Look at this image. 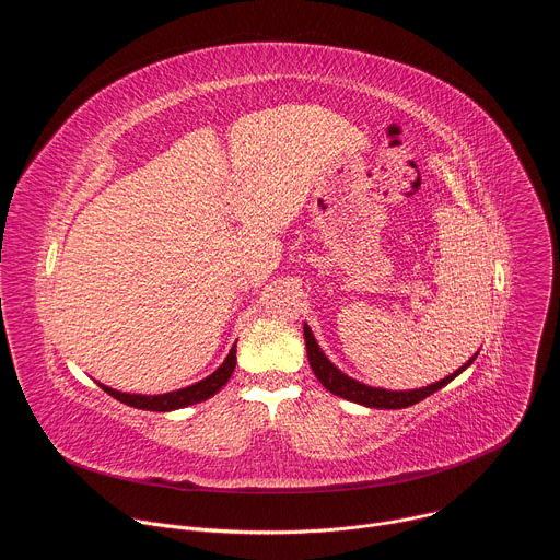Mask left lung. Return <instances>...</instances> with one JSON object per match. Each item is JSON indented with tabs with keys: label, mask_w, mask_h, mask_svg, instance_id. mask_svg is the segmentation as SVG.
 <instances>
[{
	"label": "left lung",
	"mask_w": 560,
	"mask_h": 560,
	"mask_svg": "<svg viewBox=\"0 0 560 560\" xmlns=\"http://www.w3.org/2000/svg\"><path fill=\"white\" fill-rule=\"evenodd\" d=\"M303 337H305V350H307V361H310V368L314 372V376L322 381V385L341 396V398H348V401H354V404H361V406H368V408H378V410H401V408H410L419 401H423L425 396L434 394L436 389H441L443 385H447L454 376H458L465 368L471 365V361L476 359V354L463 365L458 368L454 374L428 385V387H421V389H408V392H392V389H381V387H370V385H363L354 378H350L348 374H343L341 370H337L328 357L322 352V348L316 346L314 341V335L312 330L307 328V324H303Z\"/></svg>",
	"instance_id": "left-lung-1"
}]
</instances>
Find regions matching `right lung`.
<instances>
[{
  "mask_svg": "<svg viewBox=\"0 0 560 560\" xmlns=\"http://www.w3.org/2000/svg\"><path fill=\"white\" fill-rule=\"evenodd\" d=\"M236 365V346H232L230 354L225 357V361L221 363V368H217L210 376H206L203 381L177 389V392H168V394H156V396H143V394H126V392H117L110 389L102 383H97L104 392H108L117 401L130 406V408H139V410H150V412H168V410H179L199 401H206V398L214 396L230 378L232 370Z\"/></svg>",
  "mask_w": 560,
  "mask_h": 560,
  "instance_id": "obj_1",
  "label": "right lung"
}]
</instances>
